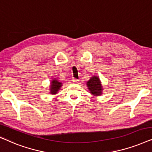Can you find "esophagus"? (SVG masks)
I'll use <instances>...</instances> for the list:
<instances>
[{
  "label": "esophagus",
  "mask_w": 152,
  "mask_h": 152,
  "mask_svg": "<svg viewBox=\"0 0 152 152\" xmlns=\"http://www.w3.org/2000/svg\"><path fill=\"white\" fill-rule=\"evenodd\" d=\"M72 81L73 83H78V79H76V78H72Z\"/></svg>",
  "instance_id": "34e87169"
}]
</instances>
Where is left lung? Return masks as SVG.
Here are the masks:
<instances>
[{
	"instance_id": "1",
	"label": "left lung",
	"mask_w": 152,
	"mask_h": 152,
	"mask_svg": "<svg viewBox=\"0 0 152 152\" xmlns=\"http://www.w3.org/2000/svg\"><path fill=\"white\" fill-rule=\"evenodd\" d=\"M87 86L88 87L90 93L94 95H101L102 94V87L101 85L99 78L96 76H93L87 82Z\"/></svg>"
}]
</instances>
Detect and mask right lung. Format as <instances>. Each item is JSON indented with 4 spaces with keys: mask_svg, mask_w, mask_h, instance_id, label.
<instances>
[{
    "mask_svg": "<svg viewBox=\"0 0 152 152\" xmlns=\"http://www.w3.org/2000/svg\"><path fill=\"white\" fill-rule=\"evenodd\" d=\"M62 86V83H60L56 79L52 80L50 83V93L51 94H56L58 91L60 90V87Z\"/></svg>",
    "mask_w": 152,
    "mask_h": 152,
    "instance_id": "obj_1",
    "label": "right lung"
}]
</instances>
